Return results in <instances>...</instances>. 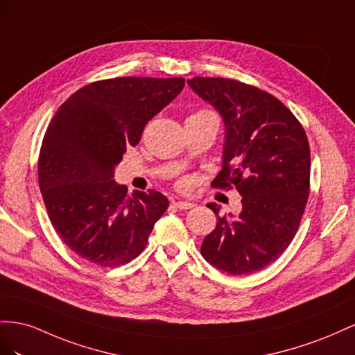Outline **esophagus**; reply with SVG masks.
<instances>
[{"label":"esophagus","instance_id":"1","mask_svg":"<svg viewBox=\"0 0 355 355\" xmlns=\"http://www.w3.org/2000/svg\"><path fill=\"white\" fill-rule=\"evenodd\" d=\"M172 205H174L177 209H184V211L195 207V204H191V202H186V200H174L172 202Z\"/></svg>","mask_w":355,"mask_h":355}]
</instances>
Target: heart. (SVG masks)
<instances>
[{"label": "heart", "instance_id": "heart-1", "mask_svg": "<svg viewBox=\"0 0 355 355\" xmlns=\"http://www.w3.org/2000/svg\"><path fill=\"white\" fill-rule=\"evenodd\" d=\"M204 114H212V113H211V111H199V113L191 114V116H204Z\"/></svg>", "mask_w": 355, "mask_h": 355}]
</instances>
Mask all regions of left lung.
Instances as JSON below:
<instances>
[{
	"label": "left lung",
	"mask_w": 355,
	"mask_h": 355,
	"mask_svg": "<svg viewBox=\"0 0 355 355\" xmlns=\"http://www.w3.org/2000/svg\"><path fill=\"white\" fill-rule=\"evenodd\" d=\"M225 123L223 169L212 184H234L242 196L238 214L217 216L200 252L229 275H248L275 261L295 238L309 196L311 151L305 130L270 94L229 78L187 80Z\"/></svg>",
	"instance_id": "1"
}]
</instances>
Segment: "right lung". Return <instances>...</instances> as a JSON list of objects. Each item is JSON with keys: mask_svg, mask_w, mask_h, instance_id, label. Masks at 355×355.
<instances>
[{"mask_svg": "<svg viewBox=\"0 0 355 355\" xmlns=\"http://www.w3.org/2000/svg\"><path fill=\"white\" fill-rule=\"evenodd\" d=\"M183 87L181 77L110 78L58 108L40 151L38 183L58 235L82 259L114 268L146 248L169 200L156 190L128 196L114 171Z\"/></svg>", "mask_w": 355, "mask_h": 355, "instance_id": "right-lung-1", "label": "right lung"}]
</instances>
